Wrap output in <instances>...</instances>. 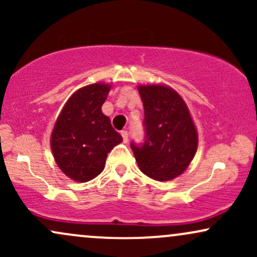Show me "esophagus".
<instances>
[{
	"label": "esophagus",
	"mask_w": 257,
	"mask_h": 257,
	"mask_svg": "<svg viewBox=\"0 0 257 257\" xmlns=\"http://www.w3.org/2000/svg\"><path fill=\"white\" fill-rule=\"evenodd\" d=\"M120 135H122V138H123V141H124V143H128V139H129V133L126 132V131H122V132H120Z\"/></svg>",
	"instance_id": "esophagus-1"
}]
</instances>
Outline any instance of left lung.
<instances>
[{
    "instance_id": "8db88e82",
    "label": "left lung",
    "mask_w": 257,
    "mask_h": 257,
    "mask_svg": "<svg viewBox=\"0 0 257 257\" xmlns=\"http://www.w3.org/2000/svg\"><path fill=\"white\" fill-rule=\"evenodd\" d=\"M145 117L144 144L131 147L140 170L157 181L182 174L197 151L198 137L190 111L181 96L158 84L139 87Z\"/></svg>"
}]
</instances>
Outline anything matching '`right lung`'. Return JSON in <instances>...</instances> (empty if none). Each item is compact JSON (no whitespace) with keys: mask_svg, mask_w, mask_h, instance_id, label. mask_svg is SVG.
<instances>
[{"mask_svg":"<svg viewBox=\"0 0 257 257\" xmlns=\"http://www.w3.org/2000/svg\"><path fill=\"white\" fill-rule=\"evenodd\" d=\"M110 88L104 83L81 88L67 100L55 122L53 156L65 175L75 181L96 178L104 170L107 153L123 140L101 111Z\"/></svg>","mask_w":257,"mask_h":257,"instance_id":"obj_1","label":"right lung"}]
</instances>
